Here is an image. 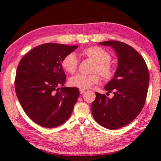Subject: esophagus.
<instances>
[{
	"mask_svg": "<svg viewBox=\"0 0 161 161\" xmlns=\"http://www.w3.org/2000/svg\"><path fill=\"white\" fill-rule=\"evenodd\" d=\"M80 94H83V93H84V92H85V90H84V89H80Z\"/></svg>",
	"mask_w": 161,
	"mask_h": 161,
	"instance_id": "obj_1",
	"label": "esophagus"
}]
</instances>
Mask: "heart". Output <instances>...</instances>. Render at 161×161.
<instances>
[{
	"label": "heart",
	"instance_id": "heart-1",
	"mask_svg": "<svg viewBox=\"0 0 161 161\" xmlns=\"http://www.w3.org/2000/svg\"><path fill=\"white\" fill-rule=\"evenodd\" d=\"M82 54L86 58L91 59L96 62L94 72H98L105 80H111L115 75V68L111 64V55L105 50L98 46H91L82 50ZM62 67L66 72L74 74L78 67V59L74 53L67 54L62 61ZM99 75L93 74L90 75L79 74L70 77L69 84L73 87L79 89L90 88L94 84H96L99 81Z\"/></svg>",
	"mask_w": 161,
	"mask_h": 161
}]
</instances>
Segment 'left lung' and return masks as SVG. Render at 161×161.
<instances>
[{
	"label": "left lung",
	"instance_id": "left-lung-1",
	"mask_svg": "<svg viewBox=\"0 0 161 161\" xmlns=\"http://www.w3.org/2000/svg\"><path fill=\"white\" fill-rule=\"evenodd\" d=\"M99 44L114 49L118 67L114 78L104 86L108 93L113 92L114 97L109 99L96 92L91 105L92 115L106 129H120L133 121L144 107L149 84L148 67L143 57L126 43L109 40Z\"/></svg>",
	"mask_w": 161,
	"mask_h": 161
}]
</instances>
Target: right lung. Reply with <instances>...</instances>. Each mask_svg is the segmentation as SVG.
I'll list each match as a JSON object with an SVG mask.
<instances>
[{"label":"right lung","mask_w":161,"mask_h":161,"mask_svg":"<svg viewBox=\"0 0 161 161\" xmlns=\"http://www.w3.org/2000/svg\"><path fill=\"white\" fill-rule=\"evenodd\" d=\"M77 47L45 43L32 49L19 62L15 80L16 95L25 114L40 126H60L72 114L80 90L63 86L66 75L62 61Z\"/></svg>","instance_id":"add662e5"}]
</instances>
